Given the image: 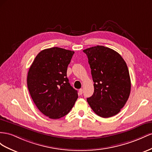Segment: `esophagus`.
Instances as JSON below:
<instances>
[{
	"mask_svg": "<svg viewBox=\"0 0 152 152\" xmlns=\"http://www.w3.org/2000/svg\"><path fill=\"white\" fill-rule=\"evenodd\" d=\"M78 94H79V95H82V94H83V89L82 88L80 89L78 91Z\"/></svg>",
	"mask_w": 152,
	"mask_h": 152,
	"instance_id": "34e87169",
	"label": "esophagus"
}]
</instances>
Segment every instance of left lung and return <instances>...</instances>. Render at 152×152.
<instances>
[{
	"mask_svg": "<svg viewBox=\"0 0 152 152\" xmlns=\"http://www.w3.org/2000/svg\"><path fill=\"white\" fill-rule=\"evenodd\" d=\"M94 82L93 95L87 98L95 114L109 118L118 114L127 101L131 83L126 63L115 50L103 46L85 49Z\"/></svg>",
	"mask_w": 152,
	"mask_h": 152,
	"instance_id": "8db88e82",
	"label": "left lung"
}]
</instances>
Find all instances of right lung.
<instances>
[{
  "mask_svg": "<svg viewBox=\"0 0 152 152\" xmlns=\"http://www.w3.org/2000/svg\"><path fill=\"white\" fill-rule=\"evenodd\" d=\"M75 52L53 47L42 50L29 68L27 86L42 114L58 119L68 114L78 97L69 83L67 66Z\"/></svg>",
  "mask_w": 152,
  "mask_h": 152,
  "instance_id": "right-lung-1",
  "label": "right lung"
}]
</instances>
